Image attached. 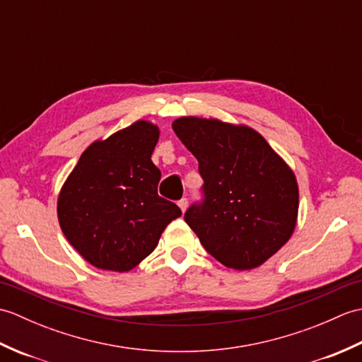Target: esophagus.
Listing matches in <instances>:
<instances>
[{
    "label": "esophagus",
    "mask_w": 362,
    "mask_h": 362,
    "mask_svg": "<svg viewBox=\"0 0 362 362\" xmlns=\"http://www.w3.org/2000/svg\"><path fill=\"white\" fill-rule=\"evenodd\" d=\"M179 206H180L182 213H185L187 209H188V199H187V197H182L180 201H179Z\"/></svg>",
    "instance_id": "34e87169"
}]
</instances>
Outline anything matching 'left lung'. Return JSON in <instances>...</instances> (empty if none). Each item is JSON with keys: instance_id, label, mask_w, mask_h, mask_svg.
Wrapping results in <instances>:
<instances>
[{"instance_id": "1", "label": "left lung", "mask_w": 362, "mask_h": 362, "mask_svg": "<svg viewBox=\"0 0 362 362\" xmlns=\"http://www.w3.org/2000/svg\"><path fill=\"white\" fill-rule=\"evenodd\" d=\"M173 129L197 158L204 179V199L187 210V224L224 266H261L289 241L297 224L292 169L247 126L182 117Z\"/></svg>"}]
</instances>
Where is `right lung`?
<instances>
[{
  "mask_svg": "<svg viewBox=\"0 0 362 362\" xmlns=\"http://www.w3.org/2000/svg\"><path fill=\"white\" fill-rule=\"evenodd\" d=\"M160 130L136 121L91 143L57 199L59 224L90 264L127 272L153 252L182 211L157 193L161 173L151 156Z\"/></svg>",
  "mask_w": 362,
  "mask_h": 362,
  "instance_id": "obj_1",
  "label": "right lung"
}]
</instances>
